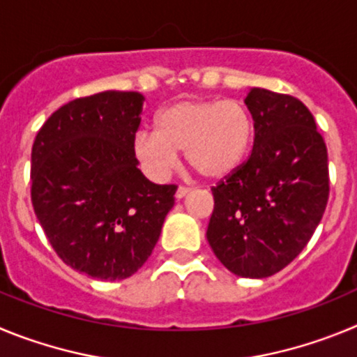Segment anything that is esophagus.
<instances>
[{"label":"esophagus","instance_id":"obj_1","mask_svg":"<svg viewBox=\"0 0 357 357\" xmlns=\"http://www.w3.org/2000/svg\"><path fill=\"white\" fill-rule=\"evenodd\" d=\"M188 193H189V188H185V185H178V189H176V193H175L176 200H181V198H184Z\"/></svg>","mask_w":357,"mask_h":357}]
</instances>
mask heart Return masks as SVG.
Listing matches in <instances>:
<instances>
[{"label":"heart","mask_w":357,"mask_h":357,"mask_svg":"<svg viewBox=\"0 0 357 357\" xmlns=\"http://www.w3.org/2000/svg\"><path fill=\"white\" fill-rule=\"evenodd\" d=\"M254 121L238 100H181L160 109L155 132H139L134 155L150 178L166 181L178 151L193 169L220 181L239 168L250 150Z\"/></svg>","instance_id":"heart-1"}]
</instances>
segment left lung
<instances>
[{
  "instance_id": "8db88e82",
  "label": "left lung",
  "mask_w": 357,
  "mask_h": 357,
  "mask_svg": "<svg viewBox=\"0 0 357 357\" xmlns=\"http://www.w3.org/2000/svg\"><path fill=\"white\" fill-rule=\"evenodd\" d=\"M254 148L213 191L207 241L223 266L264 279L288 266L313 236L329 200L327 146L307 107L254 87L245 98Z\"/></svg>"
}]
</instances>
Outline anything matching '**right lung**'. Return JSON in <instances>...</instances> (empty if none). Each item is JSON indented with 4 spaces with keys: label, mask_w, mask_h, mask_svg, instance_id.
Listing matches in <instances>:
<instances>
[{
    "label": "right lung",
    "mask_w": 357,
    "mask_h": 357,
    "mask_svg": "<svg viewBox=\"0 0 357 357\" xmlns=\"http://www.w3.org/2000/svg\"><path fill=\"white\" fill-rule=\"evenodd\" d=\"M144 96L105 91L55 110L31 146V204L53 250L77 272L121 280L146 263L176 185L134 155Z\"/></svg>",
    "instance_id": "right-lung-1"
}]
</instances>
